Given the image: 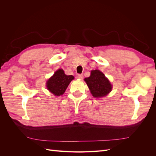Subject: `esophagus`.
Segmentation results:
<instances>
[{
	"label": "esophagus",
	"mask_w": 156,
	"mask_h": 156,
	"mask_svg": "<svg viewBox=\"0 0 156 156\" xmlns=\"http://www.w3.org/2000/svg\"><path fill=\"white\" fill-rule=\"evenodd\" d=\"M77 78L79 79H83V75L82 74H79L77 75Z\"/></svg>",
	"instance_id": "esophagus-1"
}]
</instances>
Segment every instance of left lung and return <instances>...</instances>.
<instances>
[{
  "instance_id": "left-lung-1",
  "label": "left lung",
  "mask_w": 156,
  "mask_h": 156,
  "mask_svg": "<svg viewBox=\"0 0 156 156\" xmlns=\"http://www.w3.org/2000/svg\"><path fill=\"white\" fill-rule=\"evenodd\" d=\"M84 81L94 98L105 96L112 90L109 81L100 70H92L90 76L84 79Z\"/></svg>"
}]
</instances>
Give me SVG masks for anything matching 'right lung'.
Masks as SVG:
<instances>
[{
	"mask_svg": "<svg viewBox=\"0 0 156 156\" xmlns=\"http://www.w3.org/2000/svg\"><path fill=\"white\" fill-rule=\"evenodd\" d=\"M74 79L73 75H66L63 69H58L47 82V88L55 96H61L64 93L70 82Z\"/></svg>",
	"mask_w": 156,
	"mask_h": 156,
	"instance_id": "right-lung-1",
	"label": "right lung"
}]
</instances>
